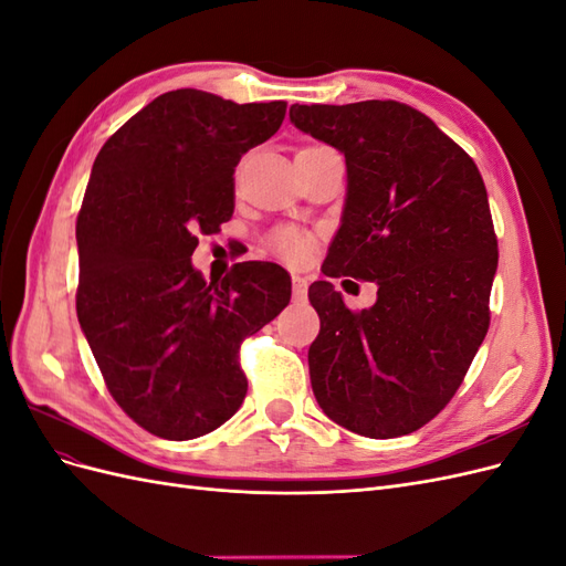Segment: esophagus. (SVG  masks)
I'll return each mask as SVG.
<instances>
[{
    "label": "esophagus",
    "mask_w": 566,
    "mask_h": 566,
    "mask_svg": "<svg viewBox=\"0 0 566 566\" xmlns=\"http://www.w3.org/2000/svg\"><path fill=\"white\" fill-rule=\"evenodd\" d=\"M306 290H310V283H306V279L293 276V300H295V302L306 300Z\"/></svg>",
    "instance_id": "34e87169"
}]
</instances>
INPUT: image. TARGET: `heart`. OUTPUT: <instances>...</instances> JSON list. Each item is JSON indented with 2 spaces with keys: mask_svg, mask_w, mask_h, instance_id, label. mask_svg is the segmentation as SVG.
Segmentation results:
<instances>
[{
  "mask_svg": "<svg viewBox=\"0 0 566 566\" xmlns=\"http://www.w3.org/2000/svg\"><path fill=\"white\" fill-rule=\"evenodd\" d=\"M269 248L276 252L281 260L290 264H300L312 250V238L297 229H281L271 235Z\"/></svg>",
  "mask_w": 566,
  "mask_h": 566,
  "instance_id": "1",
  "label": "heart"
}]
</instances>
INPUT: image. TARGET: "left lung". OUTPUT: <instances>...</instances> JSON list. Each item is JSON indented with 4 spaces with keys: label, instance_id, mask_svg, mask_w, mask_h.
Segmentation results:
<instances>
[{
    "label": "left lung",
    "instance_id": "1",
    "mask_svg": "<svg viewBox=\"0 0 566 566\" xmlns=\"http://www.w3.org/2000/svg\"><path fill=\"white\" fill-rule=\"evenodd\" d=\"M290 123L347 165L323 273L378 285L373 306L349 312L333 283H312L321 318L310 347L314 397L349 432L410 434L451 401L489 331L499 243L482 175L430 117L399 101L295 104Z\"/></svg>",
    "mask_w": 566,
    "mask_h": 566
}]
</instances>
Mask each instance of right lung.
Segmentation results:
<instances>
[{
	"instance_id": "right-lung-1",
	"label": "right lung",
	"mask_w": 566,
	"mask_h": 566,
	"mask_svg": "<svg viewBox=\"0 0 566 566\" xmlns=\"http://www.w3.org/2000/svg\"><path fill=\"white\" fill-rule=\"evenodd\" d=\"M285 101L177 90L98 150L77 217V318L104 380L150 434L186 441L241 408L238 347L290 302L287 271L243 262L221 283L193 266L198 231L233 214L235 165L279 132Z\"/></svg>"
}]
</instances>
